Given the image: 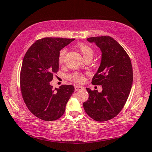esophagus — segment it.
I'll return each instance as SVG.
<instances>
[{
  "label": "esophagus",
  "instance_id": "obj_1",
  "mask_svg": "<svg viewBox=\"0 0 152 152\" xmlns=\"http://www.w3.org/2000/svg\"><path fill=\"white\" fill-rule=\"evenodd\" d=\"M74 88H75V91H78L82 89L83 88L80 86H74Z\"/></svg>",
  "mask_w": 152,
  "mask_h": 152
}]
</instances>
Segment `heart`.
Listing matches in <instances>:
<instances>
[{
    "label": "heart",
    "instance_id": "heart-1",
    "mask_svg": "<svg viewBox=\"0 0 152 152\" xmlns=\"http://www.w3.org/2000/svg\"><path fill=\"white\" fill-rule=\"evenodd\" d=\"M77 48H78V50L80 52V53L82 54V56H83L84 59L89 56L92 57L94 54V51L92 48H90L89 46L84 45V44H80V45L77 46ZM66 53V48H63L60 51L58 54V58L59 64H62L64 62ZM68 78L70 80L77 82V83H81V82H84V76L82 74L77 72H74L70 74L68 76Z\"/></svg>",
    "mask_w": 152,
    "mask_h": 152
}]
</instances>
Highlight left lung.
<instances>
[{
    "mask_svg": "<svg viewBox=\"0 0 152 152\" xmlns=\"http://www.w3.org/2000/svg\"><path fill=\"white\" fill-rule=\"evenodd\" d=\"M101 51V61L92 84L102 85V91L86 88L89 98L84 102L85 112L92 119L105 122L119 114L125 105L133 82V70L128 54L110 37L87 38Z\"/></svg>",
    "mask_w": 152,
    "mask_h": 152,
    "instance_id": "left-lung-1",
    "label": "left lung"
}]
</instances>
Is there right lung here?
I'll return each mask as SVG.
<instances>
[{
	"label": "right lung",
	"mask_w": 152,
	"mask_h": 152,
	"mask_svg": "<svg viewBox=\"0 0 152 152\" xmlns=\"http://www.w3.org/2000/svg\"><path fill=\"white\" fill-rule=\"evenodd\" d=\"M74 40L42 38L30 46L24 57L20 76L22 95L28 110L41 120L54 121L61 117L74 92L72 85L53 89L50 84L59 69L60 51Z\"/></svg>",
	"instance_id": "right-lung-1"
}]
</instances>
